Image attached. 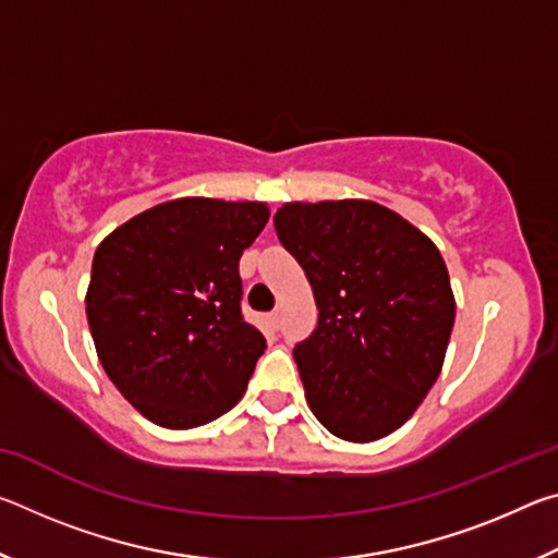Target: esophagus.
Returning a JSON list of instances; mask_svg holds the SVG:
<instances>
[{
    "label": "esophagus",
    "mask_w": 558,
    "mask_h": 558,
    "mask_svg": "<svg viewBox=\"0 0 558 558\" xmlns=\"http://www.w3.org/2000/svg\"><path fill=\"white\" fill-rule=\"evenodd\" d=\"M268 325H270L272 329L280 327V313H278V310H272V313L268 315Z\"/></svg>",
    "instance_id": "34e87169"
}]
</instances>
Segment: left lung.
Returning <instances> with one entry per match:
<instances>
[{
  "label": "left lung",
  "instance_id": "8db88e82",
  "mask_svg": "<svg viewBox=\"0 0 558 558\" xmlns=\"http://www.w3.org/2000/svg\"><path fill=\"white\" fill-rule=\"evenodd\" d=\"M276 233L313 286L315 332L292 349L317 421L369 442L403 426L436 384L456 323L440 251L364 199L286 204Z\"/></svg>",
  "mask_w": 558,
  "mask_h": 558
}]
</instances>
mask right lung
<instances>
[{
	"mask_svg": "<svg viewBox=\"0 0 558 558\" xmlns=\"http://www.w3.org/2000/svg\"><path fill=\"white\" fill-rule=\"evenodd\" d=\"M258 202L204 196L147 209L98 245L86 315L118 391L165 428L231 411L266 337L241 313L239 260L268 223Z\"/></svg>",
	"mask_w": 558,
	"mask_h": 558,
	"instance_id": "right-lung-1",
	"label": "right lung"
}]
</instances>
